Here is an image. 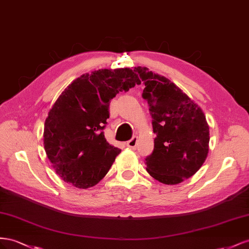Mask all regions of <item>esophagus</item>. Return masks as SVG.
Masks as SVG:
<instances>
[{
    "label": "esophagus",
    "mask_w": 249,
    "mask_h": 249,
    "mask_svg": "<svg viewBox=\"0 0 249 249\" xmlns=\"http://www.w3.org/2000/svg\"><path fill=\"white\" fill-rule=\"evenodd\" d=\"M137 143H138V138L137 137H133L131 140H129L127 142V146L131 149H134L137 147Z\"/></svg>",
    "instance_id": "34e87169"
}]
</instances>
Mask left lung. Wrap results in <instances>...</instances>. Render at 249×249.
Masks as SVG:
<instances>
[{"label": "left lung", "mask_w": 249, "mask_h": 249, "mask_svg": "<svg viewBox=\"0 0 249 249\" xmlns=\"http://www.w3.org/2000/svg\"><path fill=\"white\" fill-rule=\"evenodd\" d=\"M145 83L143 98L152 116L154 149L145 159L147 172L165 184L193 176L209 153L210 127L202 109L170 81L146 67L134 68Z\"/></svg>", "instance_id": "8db88e82"}]
</instances>
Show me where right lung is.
Instances as JSON below:
<instances>
[{"label": "right lung", "instance_id": "1", "mask_svg": "<svg viewBox=\"0 0 249 249\" xmlns=\"http://www.w3.org/2000/svg\"><path fill=\"white\" fill-rule=\"evenodd\" d=\"M136 84L141 80L129 68L101 69L78 77L55 101L45 122L44 147L63 181L88 189L107 174L121 152L102 131L109 103Z\"/></svg>", "mask_w": 249, "mask_h": 249}]
</instances>
